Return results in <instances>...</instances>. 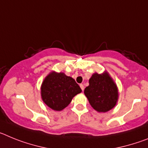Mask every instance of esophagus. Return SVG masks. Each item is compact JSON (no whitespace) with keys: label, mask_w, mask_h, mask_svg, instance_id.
Returning a JSON list of instances; mask_svg holds the SVG:
<instances>
[{"label":"esophagus","mask_w":148,"mask_h":148,"mask_svg":"<svg viewBox=\"0 0 148 148\" xmlns=\"http://www.w3.org/2000/svg\"><path fill=\"white\" fill-rule=\"evenodd\" d=\"M80 87H81V89H82V91H84V85L82 84H80Z\"/></svg>","instance_id":"esophagus-1"}]
</instances>
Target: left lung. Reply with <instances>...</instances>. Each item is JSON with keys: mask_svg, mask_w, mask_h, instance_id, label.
I'll use <instances>...</instances> for the list:
<instances>
[{"mask_svg": "<svg viewBox=\"0 0 148 148\" xmlns=\"http://www.w3.org/2000/svg\"><path fill=\"white\" fill-rule=\"evenodd\" d=\"M84 94L89 102L98 112H108L116 105L118 99L117 87L108 73H95L89 80Z\"/></svg>", "mask_w": 148, "mask_h": 148, "instance_id": "left-lung-1", "label": "left lung"}]
</instances>
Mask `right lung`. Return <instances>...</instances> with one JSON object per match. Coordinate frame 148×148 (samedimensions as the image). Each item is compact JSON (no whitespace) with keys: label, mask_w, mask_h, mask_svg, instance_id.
<instances>
[{"label":"right lung","mask_w":148,"mask_h":148,"mask_svg":"<svg viewBox=\"0 0 148 148\" xmlns=\"http://www.w3.org/2000/svg\"><path fill=\"white\" fill-rule=\"evenodd\" d=\"M82 89L75 81L64 73H51L41 86V97L44 102L54 110L59 111L70 104Z\"/></svg>","instance_id":"obj_1"}]
</instances>
